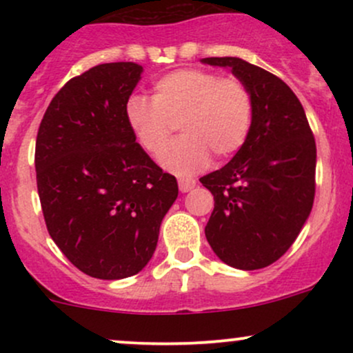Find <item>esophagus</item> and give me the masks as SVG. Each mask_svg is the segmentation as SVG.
Masks as SVG:
<instances>
[{
  "instance_id": "obj_1",
  "label": "esophagus",
  "mask_w": 353,
  "mask_h": 353,
  "mask_svg": "<svg viewBox=\"0 0 353 353\" xmlns=\"http://www.w3.org/2000/svg\"><path fill=\"white\" fill-rule=\"evenodd\" d=\"M196 179H192V177H181L179 179V189L181 192H189V190H192L196 188Z\"/></svg>"
}]
</instances>
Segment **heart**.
I'll return each instance as SVG.
<instances>
[{
  "mask_svg": "<svg viewBox=\"0 0 353 353\" xmlns=\"http://www.w3.org/2000/svg\"><path fill=\"white\" fill-rule=\"evenodd\" d=\"M124 116L137 144L159 156L179 123L184 137L161 156L168 171L188 176L205 168L210 154L229 159L250 134L254 101L236 76L221 78L209 70H177L154 81L151 101L131 96Z\"/></svg>",
  "mask_w": 353,
  "mask_h": 353,
  "instance_id": "obj_1",
  "label": "heart"
}]
</instances>
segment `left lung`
<instances>
[{
	"label": "left lung",
	"mask_w": 353,
	"mask_h": 353,
	"mask_svg": "<svg viewBox=\"0 0 353 353\" xmlns=\"http://www.w3.org/2000/svg\"><path fill=\"white\" fill-rule=\"evenodd\" d=\"M230 68L254 101L244 148L219 171L201 177L214 196L205 237L222 262L264 269L294 244L315 196L317 149L301 101L272 72L241 58H204Z\"/></svg>",
	"instance_id": "obj_1"
}]
</instances>
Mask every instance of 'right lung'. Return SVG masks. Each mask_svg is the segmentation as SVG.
Here are the masks:
<instances>
[{
    "mask_svg": "<svg viewBox=\"0 0 353 353\" xmlns=\"http://www.w3.org/2000/svg\"><path fill=\"white\" fill-rule=\"evenodd\" d=\"M143 66L106 63L68 81L36 137V182L48 232L81 272L131 277L151 261L177 181L136 143L124 108Z\"/></svg>",
    "mask_w": 353,
    "mask_h": 353,
    "instance_id": "1",
    "label": "right lung"
}]
</instances>
